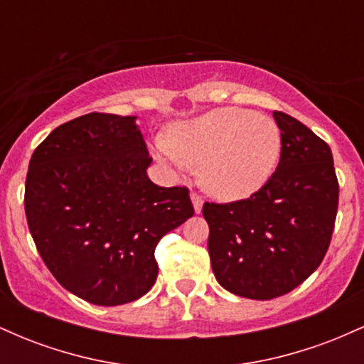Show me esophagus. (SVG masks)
Returning <instances> with one entry per match:
<instances>
[{
    "label": "esophagus",
    "instance_id": "34e87169",
    "mask_svg": "<svg viewBox=\"0 0 364 364\" xmlns=\"http://www.w3.org/2000/svg\"><path fill=\"white\" fill-rule=\"evenodd\" d=\"M190 196H191V202H193L195 212L196 214H200V212H202V207H203V196L196 193V191H191Z\"/></svg>",
    "mask_w": 364,
    "mask_h": 364
}]
</instances>
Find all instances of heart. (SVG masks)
<instances>
[{"mask_svg":"<svg viewBox=\"0 0 364 364\" xmlns=\"http://www.w3.org/2000/svg\"><path fill=\"white\" fill-rule=\"evenodd\" d=\"M159 154L178 169L202 166V183L212 195L237 200L274 173L281 132L269 116L220 107L174 127L168 141H159Z\"/></svg>","mask_w":364,"mask_h":364,"instance_id":"heart-1","label":"heart"}]
</instances>
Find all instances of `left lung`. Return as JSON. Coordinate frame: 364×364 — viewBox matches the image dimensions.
<instances>
[{
    "label": "left lung",
    "instance_id": "left-lung-1",
    "mask_svg": "<svg viewBox=\"0 0 364 364\" xmlns=\"http://www.w3.org/2000/svg\"><path fill=\"white\" fill-rule=\"evenodd\" d=\"M277 169L248 198L203 203L217 282L250 299L287 294L318 269L339 205L332 150L301 121L274 111Z\"/></svg>",
    "mask_w": 364,
    "mask_h": 364
}]
</instances>
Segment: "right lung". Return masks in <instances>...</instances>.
I'll return each mask as SVG.
<instances>
[{
    "mask_svg": "<svg viewBox=\"0 0 364 364\" xmlns=\"http://www.w3.org/2000/svg\"><path fill=\"white\" fill-rule=\"evenodd\" d=\"M135 116L89 112L37 145L25 215L37 252L66 291L99 306L141 298L161 237L195 214L186 186H157Z\"/></svg>",
    "mask_w": 364,
    "mask_h": 364,
    "instance_id": "obj_1",
    "label": "right lung"
}]
</instances>
